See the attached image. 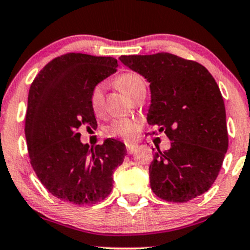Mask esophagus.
Masks as SVG:
<instances>
[{"label":"esophagus","mask_w":250,"mask_h":250,"mask_svg":"<svg viewBox=\"0 0 250 250\" xmlns=\"http://www.w3.org/2000/svg\"><path fill=\"white\" fill-rule=\"evenodd\" d=\"M125 147H127L128 154H133L134 151L137 149V146L136 145H130V143H127V145H125Z\"/></svg>","instance_id":"esophagus-1"}]
</instances>
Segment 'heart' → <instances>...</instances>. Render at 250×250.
<instances>
[{
    "instance_id": "heart-1",
    "label": "heart",
    "mask_w": 250,
    "mask_h": 250,
    "mask_svg": "<svg viewBox=\"0 0 250 250\" xmlns=\"http://www.w3.org/2000/svg\"><path fill=\"white\" fill-rule=\"evenodd\" d=\"M115 84L125 91L130 99L136 100L137 97L146 94L147 87L143 79L136 73H123L115 79ZM90 105L95 113H100L103 105V85L96 84L91 89ZM109 136L121 137L123 140L130 141L139 133V125L129 119H117L113 121L105 129Z\"/></svg>"
}]
</instances>
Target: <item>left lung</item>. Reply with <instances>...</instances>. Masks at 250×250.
Returning <instances> with one entry per match:
<instances>
[{"label":"left lung","instance_id":"1","mask_svg":"<svg viewBox=\"0 0 250 250\" xmlns=\"http://www.w3.org/2000/svg\"><path fill=\"white\" fill-rule=\"evenodd\" d=\"M120 61L150 83L147 121L171 141L150 163L151 190L180 203L206 193L228 149L225 102L214 77L200 63L169 53L122 55Z\"/></svg>","mask_w":250,"mask_h":250}]
</instances>
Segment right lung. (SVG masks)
I'll return each instance as SVG.
<instances>
[{
    "instance_id": "1",
    "label": "right lung",
    "mask_w": 250,
    "mask_h": 250,
    "mask_svg": "<svg viewBox=\"0 0 250 250\" xmlns=\"http://www.w3.org/2000/svg\"><path fill=\"white\" fill-rule=\"evenodd\" d=\"M114 57L69 53L37 74L29 89L25 139L30 163L41 183L57 199L95 205L113 189V173L127 155L121 141L109 139L89 149L79 129L97 127L90 93L117 69Z\"/></svg>"
}]
</instances>
